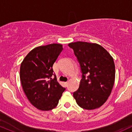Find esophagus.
Listing matches in <instances>:
<instances>
[{
  "label": "esophagus",
  "mask_w": 132,
  "mask_h": 132,
  "mask_svg": "<svg viewBox=\"0 0 132 132\" xmlns=\"http://www.w3.org/2000/svg\"><path fill=\"white\" fill-rule=\"evenodd\" d=\"M68 82H64V84H65V85H66V86H68Z\"/></svg>",
  "instance_id": "1"
}]
</instances>
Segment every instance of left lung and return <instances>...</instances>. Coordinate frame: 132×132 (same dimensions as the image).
I'll list each match as a JSON object with an SVG mask.
<instances>
[{"instance_id": "left-lung-1", "label": "left lung", "mask_w": 132, "mask_h": 132, "mask_svg": "<svg viewBox=\"0 0 132 132\" xmlns=\"http://www.w3.org/2000/svg\"><path fill=\"white\" fill-rule=\"evenodd\" d=\"M82 73L79 87L74 92L77 104L82 109L99 108L109 97L115 81V64L112 57L96 43H71Z\"/></svg>"}]
</instances>
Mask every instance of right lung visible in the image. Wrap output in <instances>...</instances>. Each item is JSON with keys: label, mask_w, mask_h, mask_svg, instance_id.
<instances>
[{"label": "right lung", "mask_w": 132, "mask_h": 132, "mask_svg": "<svg viewBox=\"0 0 132 132\" xmlns=\"http://www.w3.org/2000/svg\"><path fill=\"white\" fill-rule=\"evenodd\" d=\"M63 50V46L56 43L37 47L21 64L20 78L23 89L28 101L38 109L47 111L55 108L65 90L57 82L53 69Z\"/></svg>", "instance_id": "right-lung-1"}]
</instances>
